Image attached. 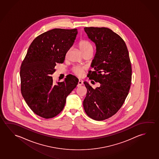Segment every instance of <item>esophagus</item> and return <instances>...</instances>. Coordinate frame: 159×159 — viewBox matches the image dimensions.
<instances>
[{
	"label": "esophagus",
	"instance_id": "34e87169",
	"mask_svg": "<svg viewBox=\"0 0 159 159\" xmlns=\"http://www.w3.org/2000/svg\"><path fill=\"white\" fill-rule=\"evenodd\" d=\"M82 84H83V81H82V80H81V79H79V81H78V85H77V86H81V85H82Z\"/></svg>",
	"mask_w": 159,
	"mask_h": 159
}]
</instances>
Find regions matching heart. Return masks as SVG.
Returning a JSON list of instances; mask_svg holds the SVG:
<instances>
[{
  "label": "heart",
  "mask_w": 159,
  "mask_h": 159,
  "mask_svg": "<svg viewBox=\"0 0 159 159\" xmlns=\"http://www.w3.org/2000/svg\"><path fill=\"white\" fill-rule=\"evenodd\" d=\"M78 46L82 53L86 51L93 50V47H92V44L87 41H81L79 43ZM84 70H85L84 67L78 66H76L73 68V72L76 74V75H77L78 76H82L83 75Z\"/></svg>",
  "instance_id": "obj_1"
}]
</instances>
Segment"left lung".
I'll use <instances>...</instances> for the list:
<instances>
[{"instance_id":"8db88e82","label":"left lung","mask_w":159,"mask_h":159,"mask_svg":"<svg viewBox=\"0 0 159 159\" xmlns=\"http://www.w3.org/2000/svg\"><path fill=\"white\" fill-rule=\"evenodd\" d=\"M84 30L96 47L91 63L95 71H89L88 77L101 86L93 89L84 82L87 92L83 107L91 118L103 120L116 113L128 94L131 63L126 44L116 33L107 28L86 27Z\"/></svg>"}]
</instances>
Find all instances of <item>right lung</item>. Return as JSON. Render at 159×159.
<instances>
[{
	"label": "right lung",
	"instance_id": "right-lung-1",
	"mask_svg": "<svg viewBox=\"0 0 159 159\" xmlns=\"http://www.w3.org/2000/svg\"><path fill=\"white\" fill-rule=\"evenodd\" d=\"M77 29H54L36 38L20 67L21 91L29 108L39 116L52 118L63 110L67 97L78 82L73 75L53 82L51 75L56 63H62L74 43Z\"/></svg>",
	"mask_w": 159,
	"mask_h": 159
}]
</instances>
